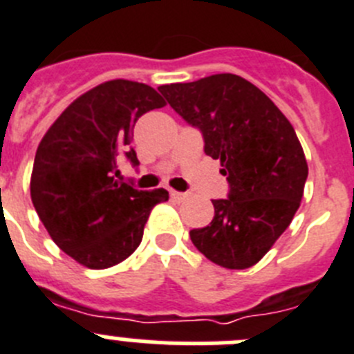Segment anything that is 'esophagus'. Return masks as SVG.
I'll return each instance as SVG.
<instances>
[{"label": "esophagus", "mask_w": 354, "mask_h": 354, "mask_svg": "<svg viewBox=\"0 0 354 354\" xmlns=\"http://www.w3.org/2000/svg\"><path fill=\"white\" fill-rule=\"evenodd\" d=\"M187 197H189V196H187L185 192H176V190H173V192H171V199L176 201V203H183Z\"/></svg>", "instance_id": "obj_1"}]
</instances>
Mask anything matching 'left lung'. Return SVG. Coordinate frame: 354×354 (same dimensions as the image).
I'll return each mask as SVG.
<instances>
[{"label": "left lung", "instance_id": "left-lung-1", "mask_svg": "<svg viewBox=\"0 0 354 354\" xmlns=\"http://www.w3.org/2000/svg\"><path fill=\"white\" fill-rule=\"evenodd\" d=\"M169 106L205 139V153L221 160L225 199L212 201L209 225L190 240L209 261L250 268L273 247L300 208L308 167L288 118L263 91L234 74L158 88Z\"/></svg>", "mask_w": 354, "mask_h": 354}]
</instances>
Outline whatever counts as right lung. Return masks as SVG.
I'll use <instances>...</instances> for the list:
<instances>
[{"label":"right lung","mask_w":354,"mask_h":354,"mask_svg":"<svg viewBox=\"0 0 354 354\" xmlns=\"http://www.w3.org/2000/svg\"><path fill=\"white\" fill-rule=\"evenodd\" d=\"M165 100L148 84L125 79L102 82L75 98L38 145L31 201L54 243L91 270L111 268L139 247L164 189L138 190L118 181V160L130 148L133 125Z\"/></svg>","instance_id":"1"}]
</instances>
